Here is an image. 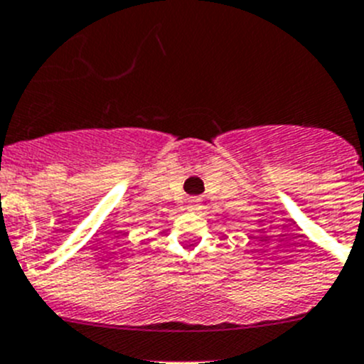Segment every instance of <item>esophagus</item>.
Wrapping results in <instances>:
<instances>
[{"label":"esophagus","mask_w":364,"mask_h":364,"mask_svg":"<svg viewBox=\"0 0 364 364\" xmlns=\"http://www.w3.org/2000/svg\"><path fill=\"white\" fill-rule=\"evenodd\" d=\"M201 207H203V203H201L200 198H189V200H187V210L198 212L201 210Z\"/></svg>","instance_id":"esophagus-1"}]
</instances>
